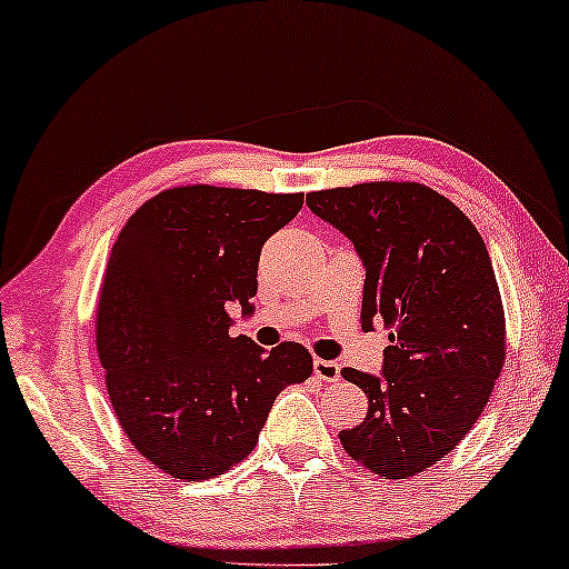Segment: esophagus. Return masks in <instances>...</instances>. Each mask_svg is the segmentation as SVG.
<instances>
[{
    "mask_svg": "<svg viewBox=\"0 0 569 569\" xmlns=\"http://www.w3.org/2000/svg\"><path fill=\"white\" fill-rule=\"evenodd\" d=\"M313 372H316L318 380H323V383H337V380L341 378V368L331 360H316Z\"/></svg>",
    "mask_w": 569,
    "mask_h": 569,
    "instance_id": "34e87169",
    "label": "esophagus"
}]
</instances>
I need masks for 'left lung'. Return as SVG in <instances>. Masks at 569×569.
Here are the masks:
<instances>
[{"mask_svg": "<svg viewBox=\"0 0 569 569\" xmlns=\"http://www.w3.org/2000/svg\"><path fill=\"white\" fill-rule=\"evenodd\" d=\"M306 204L352 240L365 263L362 329H388L383 376L345 368L368 415L339 440L386 479L430 469L461 442L505 368L500 287L479 230L417 181L310 191Z\"/></svg>", "mask_w": 569, "mask_h": 569, "instance_id": "obj_1", "label": "left lung"}]
</instances>
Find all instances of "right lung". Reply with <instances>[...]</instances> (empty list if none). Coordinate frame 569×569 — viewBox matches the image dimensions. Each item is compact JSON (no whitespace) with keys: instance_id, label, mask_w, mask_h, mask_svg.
<instances>
[{"instance_id":"add662e5","label":"right lung","mask_w":569,"mask_h":569,"mask_svg":"<svg viewBox=\"0 0 569 569\" xmlns=\"http://www.w3.org/2000/svg\"><path fill=\"white\" fill-rule=\"evenodd\" d=\"M302 193L191 183L147 199L108 256L96 316L106 391L123 435L176 479L220 477L259 442L279 391L313 372L298 341L230 337L251 313L261 246Z\"/></svg>"}]
</instances>
